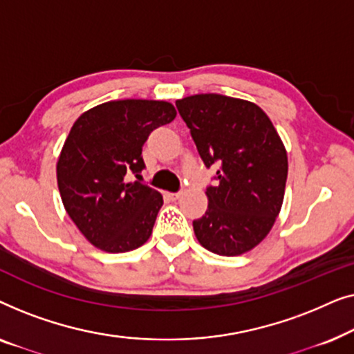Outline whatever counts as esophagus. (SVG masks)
Segmentation results:
<instances>
[{"label":"esophagus","instance_id":"1","mask_svg":"<svg viewBox=\"0 0 354 354\" xmlns=\"http://www.w3.org/2000/svg\"><path fill=\"white\" fill-rule=\"evenodd\" d=\"M180 195H182V192H176V193L167 192L166 193V198H167L169 201H176V200H178V198H180Z\"/></svg>","mask_w":354,"mask_h":354}]
</instances>
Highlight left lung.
I'll return each mask as SVG.
<instances>
[{"label": "left lung", "instance_id": "1", "mask_svg": "<svg viewBox=\"0 0 354 354\" xmlns=\"http://www.w3.org/2000/svg\"><path fill=\"white\" fill-rule=\"evenodd\" d=\"M206 167L219 166L217 185L206 188L207 209L193 221L201 246L239 256L266 239L283 203L287 151L259 106L205 93L177 100Z\"/></svg>", "mask_w": 354, "mask_h": 354}]
</instances>
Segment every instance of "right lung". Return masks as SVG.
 I'll use <instances>...</instances> for the list:
<instances>
[{
    "label": "right lung",
    "mask_w": 354,
    "mask_h": 354,
    "mask_svg": "<svg viewBox=\"0 0 354 354\" xmlns=\"http://www.w3.org/2000/svg\"><path fill=\"white\" fill-rule=\"evenodd\" d=\"M176 115L167 101L119 100L95 106L72 125L57 159V187L67 214L96 248L125 253L151 235L162 195L127 182V174L143 171L149 133Z\"/></svg>",
    "instance_id": "obj_1"
}]
</instances>
